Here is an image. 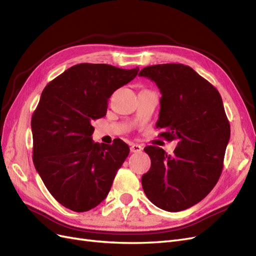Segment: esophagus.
Returning <instances> with one entry per match:
<instances>
[{
  "label": "esophagus",
  "mask_w": 256,
  "mask_h": 256,
  "mask_svg": "<svg viewBox=\"0 0 256 256\" xmlns=\"http://www.w3.org/2000/svg\"><path fill=\"white\" fill-rule=\"evenodd\" d=\"M142 150H143V147L138 144H132L130 147L131 152H142Z\"/></svg>",
  "instance_id": "1"
}]
</instances>
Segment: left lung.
<instances>
[{
  "label": "left lung",
  "mask_w": 256,
  "mask_h": 256,
  "mask_svg": "<svg viewBox=\"0 0 256 256\" xmlns=\"http://www.w3.org/2000/svg\"><path fill=\"white\" fill-rule=\"evenodd\" d=\"M161 92L156 127L177 140L173 156L158 146L144 150L152 161L142 176L146 196L166 212L184 210L200 202L219 180L230 127L216 88L189 66L159 64L138 74Z\"/></svg>",
  "instance_id": "1"
}]
</instances>
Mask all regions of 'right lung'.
Segmentation results:
<instances>
[{
	"label": "right lung",
	"instance_id": "obj_1",
	"mask_svg": "<svg viewBox=\"0 0 256 256\" xmlns=\"http://www.w3.org/2000/svg\"><path fill=\"white\" fill-rule=\"evenodd\" d=\"M138 68L83 63L68 68L42 92L32 116L33 162L60 204L88 212L106 198L129 154L122 140L95 143L92 122L102 118L113 92L134 80Z\"/></svg>",
	"mask_w": 256,
	"mask_h": 256
}]
</instances>
